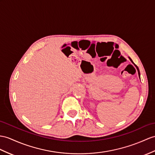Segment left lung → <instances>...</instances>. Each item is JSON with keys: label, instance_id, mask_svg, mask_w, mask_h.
<instances>
[{"label": "left lung", "instance_id": "left-lung-1", "mask_svg": "<svg viewBox=\"0 0 155 155\" xmlns=\"http://www.w3.org/2000/svg\"><path fill=\"white\" fill-rule=\"evenodd\" d=\"M129 58H130V60H131V62H132V63H133V64H134V65L135 66V67H136V68H137V71H138V74H139V78H140V72H139V68H138V67H137V66L136 65H135V64H134V63L133 62V61H132V60H131V58H130V57H129Z\"/></svg>", "mask_w": 155, "mask_h": 155}]
</instances>
